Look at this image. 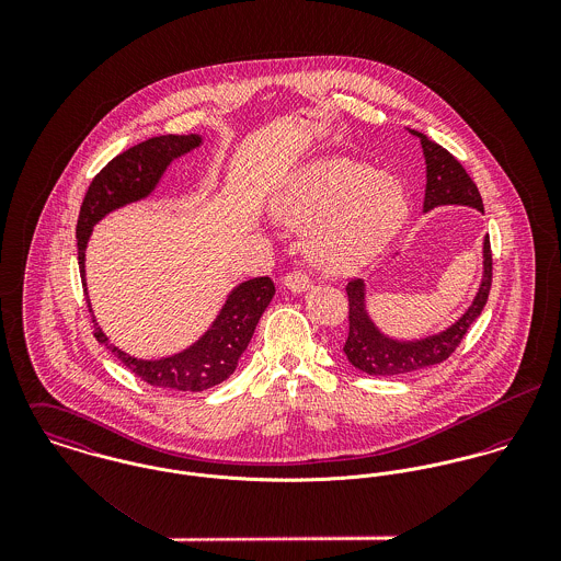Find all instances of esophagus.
<instances>
[{
  "instance_id": "obj_1",
  "label": "esophagus",
  "mask_w": 561,
  "mask_h": 561,
  "mask_svg": "<svg viewBox=\"0 0 561 561\" xmlns=\"http://www.w3.org/2000/svg\"><path fill=\"white\" fill-rule=\"evenodd\" d=\"M283 285L287 289H291L294 294H300V291H305L309 287V274L305 270H291V272H287L283 276Z\"/></svg>"
}]
</instances>
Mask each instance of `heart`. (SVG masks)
I'll return each mask as SVG.
<instances>
[{"instance_id": "1", "label": "heart", "mask_w": 561, "mask_h": 561, "mask_svg": "<svg viewBox=\"0 0 561 561\" xmlns=\"http://www.w3.org/2000/svg\"><path fill=\"white\" fill-rule=\"evenodd\" d=\"M270 207L287 227H313L311 254L332 274H347L371 261L408 214L393 176L345 158L311 161L296 170L274 192Z\"/></svg>"}]
</instances>
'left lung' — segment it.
<instances>
[{"mask_svg": "<svg viewBox=\"0 0 561 561\" xmlns=\"http://www.w3.org/2000/svg\"><path fill=\"white\" fill-rule=\"evenodd\" d=\"M419 136L425 163H427V185H425V203L423 209H432L436 205H469L483 211L480 190L465 170V165L456 160L447 149L430 140L427 136L412 131ZM492 287V250L490 238L483 240V278L480 291L471 305V309L440 334H434L423 341H393L385 336L365 311V285L360 278H352L345 287L347 294V339L343 352L347 360L369 374V376H401L410 371H419L432 365L447 360L456 347L462 343L465 334L478 320L488 302V294Z\"/></svg>", "mask_w": 561, "mask_h": 561, "instance_id": "obj_1", "label": "left lung"}]
</instances>
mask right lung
Segmentation results:
<instances>
[{"mask_svg": "<svg viewBox=\"0 0 561 561\" xmlns=\"http://www.w3.org/2000/svg\"><path fill=\"white\" fill-rule=\"evenodd\" d=\"M201 145V136H158L147 142H140L114 160L107 161L105 168L92 179L78 218V261L83 278V250L90 238L92 227L112 209H118L127 203L140 201L158 185L165 165L174 158L192 151ZM85 287V283H81ZM276 287L270 276H259L241 283L229 296L222 313L214 325L203 334L198 343L190 350L161 358V360H138L112 343L101 332L94 321V339L103 343L112 354L140 380L151 387L174 389V391H205L225 382L238 367L243 350L248 347L254 328L267 309ZM90 307V302H88ZM92 313V311H90Z\"/></svg>", "mask_w": 561, "mask_h": 561, "instance_id": "add662e5", "label": "right lung"}]
</instances>
